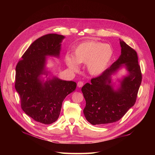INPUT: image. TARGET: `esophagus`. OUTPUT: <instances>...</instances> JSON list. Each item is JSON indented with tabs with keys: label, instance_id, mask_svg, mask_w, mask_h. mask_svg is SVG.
I'll return each instance as SVG.
<instances>
[{
	"label": "esophagus",
	"instance_id": "obj_1",
	"mask_svg": "<svg viewBox=\"0 0 155 155\" xmlns=\"http://www.w3.org/2000/svg\"><path fill=\"white\" fill-rule=\"evenodd\" d=\"M84 85V82L82 81H79L78 82V87H82Z\"/></svg>",
	"mask_w": 155,
	"mask_h": 155
}]
</instances>
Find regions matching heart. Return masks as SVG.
Listing matches in <instances>:
<instances>
[{
	"label": "heart",
	"mask_w": 155,
	"mask_h": 155,
	"mask_svg": "<svg viewBox=\"0 0 155 155\" xmlns=\"http://www.w3.org/2000/svg\"><path fill=\"white\" fill-rule=\"evenodd\" d=\"M113 56V50L108 44L94 41H85L79 44L73 51V57L67 54L65 61L74 70L78 63H87V68L91 74L97 75L107 68Z\"/></svg>",
	"instance_id": "b5f03b06"
}]
</instances>
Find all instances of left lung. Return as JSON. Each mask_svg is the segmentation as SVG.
Here are the masks:
<instances>
[{"label":"left lung","mask_w":155,"mask_h":155,"mask_svg":"<svg viewBox=\"0 0 155 155\" xmlns=\"http://www.w3.org/2000/svg\"><path fill=\"white\" fill-rule=\"evenodd\" d=\"M120 58L103 72L100 76L91 79L81 91L86 101L83 109L87 120L92 125L114 123L120 120L137 101L142 82V72L137 51L120 40ZM125 66L130 74L121 82L118 91L110 85V76L121 66Z\"/></svg>","instance_id":"8db88e82"}]
</instances>
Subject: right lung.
Returning <instances> with one entry per match:
<instances>
[{"label": "right lung", "mask_w": 155, "mask_h": 155, "mask_svg": "<svg viewBox=\"0 0 155 155\" xmlns=\"http://www.w3.org/2000/svg\"><path fill=\"white\" fill-rule=\"evenodd\" d=\"M61 35L50 34L35 40L16 66L15 87L25 113L37 122L51 124L57 120L64 99L76 88V83L56 78L39 80L43 74L46 55L59 56Z\"/></svg>", "instance_id": "right-lung-1"}]
</instances>
